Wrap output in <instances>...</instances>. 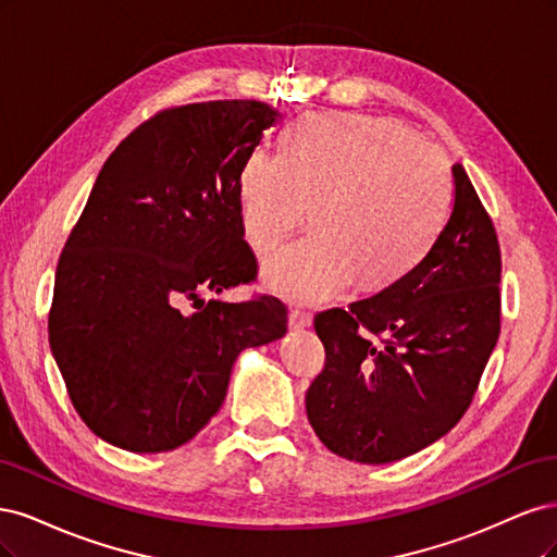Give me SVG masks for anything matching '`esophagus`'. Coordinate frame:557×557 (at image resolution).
I'll list each match as a JSON object with an SVG mask.
<instances>
[{"label":"esophagus","instance_id":"1","mask_svg":"<svg viewBox=\"0 0 557 557\" xmlns=\"http://www.w3.org/2000/svg\"><path fill=\"white\" fill-rule=\"evenodd\" d=\"M289 326H292L294 331L310 329V326H312V317L300 312V310H292V314H289Z\"/></svg>","mask_w":557,"mask_h":557}]
</instances>
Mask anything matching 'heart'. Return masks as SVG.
<instances>
[{"label":"heart","instance_id":"1","mask_svg":"<svg viewBox=\"0 0 557 557\" xmlns=\"http://www.w3.org/2000/svg\"><path fill=\"white\" fill-rule=\"evenodd\" d=\"M312 206L314 233L261 268L268 289L324 302L361 277L382 286L414 268L451 203L444 154L403 124L358 113H310L282 152L257 148L238 175V218L259 252L273 249Z\"/></svg>","mask_w":557,"mask_h":557}]
</instances>
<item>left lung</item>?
I'll return each mask as SVG.
<instances>
[{"label": "left lung", "mask_w": 557, "mask_h": 557, "mask_svg": "<svg viewBox=\"0 0 557 557\" xmlns=\"http://www.w3.org/2000/svg\"><path fill=\"white\" fill-rule=\"evenodd\" d=\"M454 210L428 255L349 310L314 317L326 368L305 396L333 454L363 465L407 458L470 407L499 335V245L460 164Z\"/></svg>", "instance_id": "8db88e82"}]
</instances>
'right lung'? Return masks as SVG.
<instances>
[{
  "instance_id": "1",
  "label": "right lung",
  "mask_w": 557,
  "mask_h": 557,
  "mask_svg": "<svg viewBox=\"0 0 557 557\" xmlns=\"http://www.w3.org/2000/svg\"><path fill=\"white\" fill-rule=\"evenodd\" d=\"M277 117L261 101L181 106L143 122L99 171L58 263L48 339L103 442L183 446L220 411L238 354L284 337L273 296L203 300L257 275L238 175ZM185 299L196 313L180 312Z\"/></svg>"
}]
</instances>
